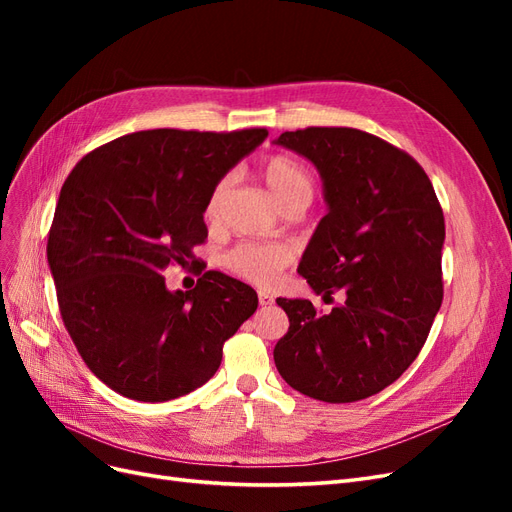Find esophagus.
I'll return each mask as SVG.
<instances>
[{
    "mask_svg": "<svg viewBox=\"0 0 512 512\" xmlns=\"http://www.w3.org/2000/svg\"><path fill=\"white\" fill-rule=\"evenodd\" d=\"M258 303L262 307H269V305H273V297L269 292H258Z\"/></svg>",
    "mask_w": 512,
    "mask_h": 512,
    "instance_id": "1",
    "label": "esophagus"
}]
</instances>
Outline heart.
I'll return each mask as SVG.
<instances>
[{
	"label": "heart",
	"mask_w": 512,
	"mask_h": 512,
	"mask_svg": "<svg viewBox=\"0 0 512 512\" xmlns=\"http://www.w3.org/2000/svg\"><path fill=\"white\" fill-rule=\"evenodd\" d=\"M262 179H265L269 192L277 200V205L284 207L290 200H312L314 196V181L307 168L284 153L267 158L260 164ZM228 179H220L211 190L207 205H205V220L213 222L218 215L220 198L226 190ZM290 250L284 245H265V243H239L237 247L226 254L224 265L235 273L241 280L256 284V286H273L277 277L290 265Z\"/></svg>",
	"instance_id": "obj_1"
}]
</instances>
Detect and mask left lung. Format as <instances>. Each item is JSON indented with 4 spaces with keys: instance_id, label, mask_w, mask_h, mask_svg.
I'll return each instance as SVG.
<instances>
[{
    "instance_id": "1",
    "label": "left lung",
    "mask_w": 512,
    "mask_h": 512,
    "mask_svg": "<svg viewBox=\"0 0 512 512\" xmlns=\"http://www.w3.org/2000/svg\"><path fill=\"white\" fill-rule=\"evenodd\" d=\"M277 143L312 160L329 213L309 241L299 275L331 314L307 299H277L288 333L273 350L299 393L350 404L393 384L425 346L444 297V215L410 153L356 128H305Z\"/></svg>"
}]
</instances>
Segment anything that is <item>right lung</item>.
<instances>
[{
  "label": "right lung",
  "mask_w": 512,
  "mask_h": 512,
  "mask_svg": "<svg viewBox=\"0 0 512 512\" xmlns=\"http://www.w3.org/2000/svg\"><path fill=\"white\" fill-rule=\"evenodd\" d=\"M235 132L143 130L119 136L61 185L46 256L61 320L106 386L136 401H168L203 386L222 348L250 318L254 288L205 271L207 198L267 138ZM192 264L199 282L170 293L161 271Z\"/></svg>",
  "instance_id": "right-lung-1"
}]
</instances>
